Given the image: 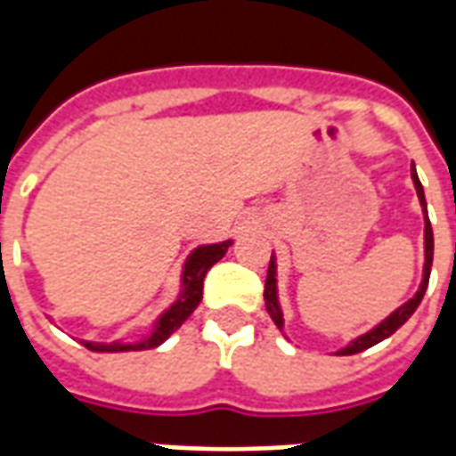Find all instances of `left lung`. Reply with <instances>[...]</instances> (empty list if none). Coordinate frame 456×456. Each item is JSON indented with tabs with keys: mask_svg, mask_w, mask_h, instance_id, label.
I'll list each match as a JSON object with an SVG mask.
<instances>
[{
	"mask_svg": "<svg viewBox=\"0 0 456 456\" xmlns=\"http://www.w3.org/2000/svg\"><path fill=\"white\" fill-rule=\"evenodd\" d=\"M412 183H415V190H418V198H420L422 212H425V266H422V283L418 288V293L408 300V303H403L398 310H393L391 315L383 320L381 325H376L373 330H369L366 335L356 337L352 342L346 344L344 349H339V356H349V354H359L363 349H369L373 344L383 342V339H388V337L403 327L411 315L418 310L420 305L422 296H425V290H428V283H430V268H432V251H435V239H432V227H430V219H428V202H425V192H422L420 178H418V173L412 168L411 173ZM264 300H266V310L271 320L276 322V327L283 332V310H281V303H278V281H276V256L271 254V264H268V276H266V286H264Z\"/></svg>",
	"mask_w": 456,
	"mask_h": 456,
	"instance_id": "8db88e82",
	"label": "left lung"
}]
</instances>
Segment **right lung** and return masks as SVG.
<instances>
[{
  "label": "right lung",
  "instance_id": "obj_1",
  "mask_svg": "<svg viewBox=\"0 0 456 456\" xmlns=\"http://www.w3.org/2000/svg\"><path fill=\"white\" fill-rule=\"evenodd\" d=\"M232 247V239L219 241V244H202V247L192 248V254L185 258L183 264V273H180V293L175 297V303L163 313V315L153 322L151 332L143 339L136 342H83L90 352H139V349H153L168 339L175 330H178L185 320H188L195 307L202 300V281L208 276V271L219 258L227 254V248Z\"/></svg>",
  "mask_w": 456,
  "mask_h": 456
}]
</instances>
